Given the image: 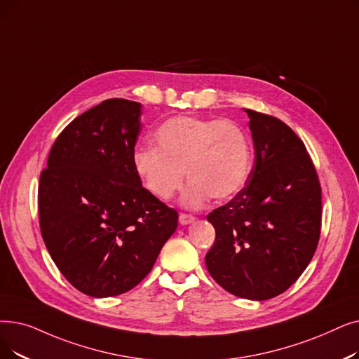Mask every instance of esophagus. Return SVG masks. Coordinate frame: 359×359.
<instances>
[{
    "label": "esophagus",
    "instance_id": "1",
    "mask_svg": "<svg viewBox=\"0 0 359 359\" xmlns=\"http://www.w3.org/2000/svg\"><path fill=\"white\" fill-rule=\"evenodd\" d=\"M195 220V217L192 215V214H186V212H180V215H179V223L182 224V226H186V224H189V223H192Z\"/></svg>",
    "mask_w": 359,
    "mask_h": 359
}]
</instances>
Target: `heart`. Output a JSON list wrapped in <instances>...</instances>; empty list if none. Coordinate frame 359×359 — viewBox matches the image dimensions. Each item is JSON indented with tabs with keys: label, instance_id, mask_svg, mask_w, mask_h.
I'll return each instance as SVG.
<instances>
[{
	"label": "heart",
	"instance_id": "obj_1",
	"mask_svg": "<svg viewBox=\"0 0 359 359\" xmlns=\"http://www.w3.org/2000/svg\"><path fill=\"white\" fill-rule=\"evenodd\" d=\"M154 148L133 154V167L144 188L168 201L183 184L186 205L198 207L211 198L222 202L235 196L251 168V145L239 124L231 120L176 116L152 135Z\"/></svg>",
	"mask_w": 359,
	"mask_h": 359
}]
</instances>
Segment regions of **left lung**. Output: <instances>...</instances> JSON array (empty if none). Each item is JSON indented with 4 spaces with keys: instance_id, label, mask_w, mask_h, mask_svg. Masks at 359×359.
<instances>
[{
    "instance_id": "left-lung-1",
    "label": "left lung",
    "mask_w": 359,
    "mask_h": 359,
    "mask_svg": "<svg viewBox=\"0 0 359 359\" xmlns=\"http://www.w3.org/2000/svg\"><path fill=\"white\" fill-rule=\"evenodd\" d=\"M249 116L255 161L238 195L207 220L215 241L208 273L239 298L266 301L304 273L320 241L321 186L304 142L277 117Z\"/></svg>"
}]
</instances>
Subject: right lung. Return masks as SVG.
I'll list each match as a JSON object with an SVG mask.
<instances>
[{
  "instance_id": "add662e5",
  "label": "right lung",
  "mask_w": 359,
  "mask_h": 359,
  "mask_svg": "<svg viewBox=\"0 0 359 359\" xmlns=\"http://www.w3.org/2000/svg\"><path fill=\"white\" fill-rule=\"evenodd\" d=\"M139 116V102L102 101L67 124L41 171L45 246L67 282L93 298L141 283L177 227V211L135 171Z\"/></svg>"
}]
</instances>
